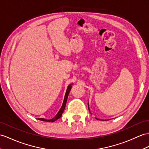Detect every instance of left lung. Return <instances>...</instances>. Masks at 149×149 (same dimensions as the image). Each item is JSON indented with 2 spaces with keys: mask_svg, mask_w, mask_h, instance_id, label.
Wrapping results in <instances>:
<instances>
[{
  "mask_svg": "<svg viewBox=\"0 0 149 149\" xmlns=\"http://www.w3.org/2000/svg\"><path fill=\"white\" fill-rule=\"evenodd\" d=\"M88 109H89V103H88ZM89 112H90V110H89ZM97 119H98V120H100L99 119H98V118H96Z\"/></svg>",
  "mask_w": 149,
  "mask_h": 149,
  "instance_id": "obj_1",
  "label": "left lung"
}]
</instances>
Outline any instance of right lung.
<instances>
[{
    "label": "right lung",
    "instance_id": "1",
    "mask_svg": "<svg viewBox=\"0 0 149 149\" xmlns=\"http://www.w3.org/2000/svg\"><path fill=\"white\" fill-rule=\"evenodd\" d=\"M72 84H73V83H72V84H69L68 88H67V91H66V93H65V97H64V100H63V104H62V106L61 107L60 110H59V112H58V113L56 114V116H55L53 119H43V118H40V119H38L40 120H42V121H46V122H54L55 120H56L57 119H60V117H61L62 116V113H63L64 110H65V106H66V103H67V98H68V94L69 93H70V89L72 87Z\"/></svg>",
    "mask_w": 149,
    "mask_h": 149
}]
</instances>
